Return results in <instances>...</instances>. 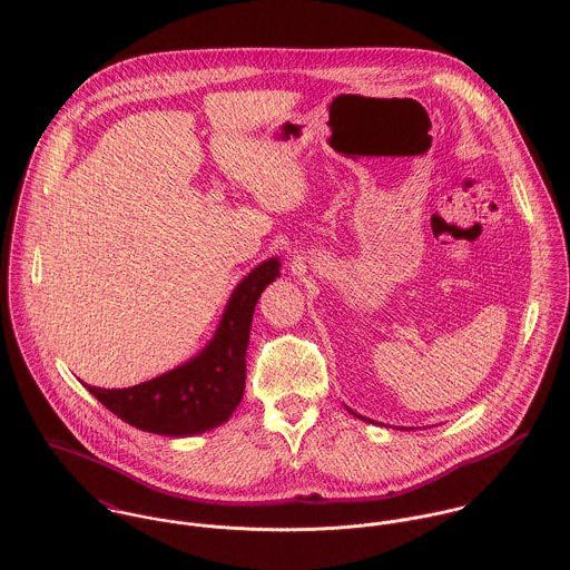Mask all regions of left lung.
<instances>
[{
	"instance_id": "1",
	"label": "left lung",
	"mask_w": 570,
	"mask_h": 570,
	"mask_svg": "<svg viewBox=\"0 0 570 570\" xmlns=\"http://www.w3.org/2000/svg\"><path fill=\"white\" fill-rule=\"evenodd\" d=\"M346 407V410H348V412H351V414H353V416H357V419H362V421H368V423H375V421H371V419H366V416H362V414H357V412H353V410H351V407L348 406H344ZM377 425H382V423H377ZM400 430H407V428H400Z\"/></svg>"
}]
</instances>
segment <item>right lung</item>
<instances>
[{"label":"right lung","mask_w":570,"mask_h":570,"mask_svg":"<svg viewBox=\"0 0 570 570\" xmlns=\"http://www.w3.org/2000/svg\"><path fill=\"white\" fill-rule=\"evenodd\" d=\"M281 276L276 256L258 263L230 294L213 340L188 362L129 386L87 391L134 428L164 436H193L226 423L244 400L245 351L254 307Z\"/></svg>","instance_id":"obj_1"}]
</instances>
